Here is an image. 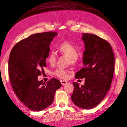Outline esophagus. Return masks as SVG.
Returning <instances> with one entry per match:
<instances>
[{"instance_id":"obj_1","label":"esophagus","mask_w":127,"mask_h":127,"mask_svg":"<svg viewBox=\"0 0 127 127\" xmlns=\"http://www.w3.org/2000/svg\"><path fill=\"white\" fill-rule=\"evenodd\" d=\"M61 82L62 83V85L64 86V85H65L66 83H67L68 82L66 81H64V80H61Z\"/></svg>"}]
</instances>
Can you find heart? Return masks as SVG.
<instances>
[{
	"label": "heart",
	"mask_w": 127,
	"mask_h": 127,
	"mask_svg": "<svg viewBox=\"0 0 127 127\" xmlns=\"http://www.w3.org/2000/svg\"><path fill=\"white\" fill-rule=\"evenodd\" d=\"M58 50L62 55L66 56L69 58V62L72 64H75L78 61V55L76 47L70 42L65 41L61 42L58 46ZM57 60V55L54 52H50L47 58L49 64L50 65H54ZM69 70L63 68H57L54 74L56 76L61 78L66 79L69 76Z\"/></svg>",
	"instance_id": "obj_1"
}]
</instances>
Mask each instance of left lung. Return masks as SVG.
Returning <instances> with one entry per match:
<instances>
[{"instance_id": "left-lung-1", "label": "left lung", "mask_w": 127, "mask_h": 127, "mask_svg": "<svg viewBox=\"0 0 127 127\" xmlns=\"http://www.w3.org/2000/svg\"><path fill=\"white\" fill-rule=\"evenodd\" d=\"M85 43L83 67L76 73V79L85 78V84L73 82L71 99L76 106L90 109L97 106L110 89L114 71V54L111 45L94 34L83 33Z\"/></svg>"}]
</instances>
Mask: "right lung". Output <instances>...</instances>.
<instances>
[{
    "instance_id": "1",
    "label": "right lung",
    "mask_w": 127,
    "mask_h": 127,
    "mask_svg": "<svg viewBox=\"0 0 127 127\" xmlns=\"http://www.w3.org/2000/svg\"><path fill=\"white\" fill-rule=\"evenodd\" d=\"M58 33L33 34L15 45L10 53L8 73L12 87L17 97L28 108L41 111L52 104L55 91L61 87L58 79L46 83L38 81L44 72L50 44Z\"/></svg>"
}]
</instances>
